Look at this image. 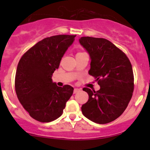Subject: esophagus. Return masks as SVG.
I'll return each instance as SVG.
<instances>
[{"label":"esophagus","mask_w":150,"mask_h":150,"mask_svg":"<svg viewBox=\"0 0 150 150\" xmlns=\"http://www.w3.org/2000/svg\"><path fill=\"white\" fill-rule=\"evenodd\" d=\"M80 91H81V90H80L79 88H75V89H74V91H73V93H78V92H79Z\"/></svg>","instance_id":"1"}]
</instances>
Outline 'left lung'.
I'll list each match as a JSON object with an SVG mask.
<instances>
[{
    "label": "left lung",
    "mask_w": 150,
    "mask_h": 150,
    "mask_svg": "<svg viewBox=\"0 0 150 150\" xmlns=\"http://www.w3.org/2000/svg\"><path fill=\"white\" fill-rule=\"evenodd\" d=\"M79 41L91 59L88 74L100 86L96 91L83 88L88 94V100L83 104L81 110L91 121L108 123L121 115L132 97V65L125 53L107 39L82 37Z\"/></svg>",
    "instance_id": "obj_1"
}]
</instances>
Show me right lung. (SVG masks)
<instances>
[{"instance_id":"1","label":"right lung","mask_w":150,"mask_h":150,"mask_svg":"<svg viewBox=\"0 0 150 150\" xmlns=\"http://www.w3.org/2000/svg\"><path fill=\"white\" fill-rule=\"evenodd\" d=\"M76 35H59L38 42L21 57L15 75V91L21 104L35 120L48 122L62 115L74 88L59 87L53 73Z\"/></svg>"}]
</instances>
